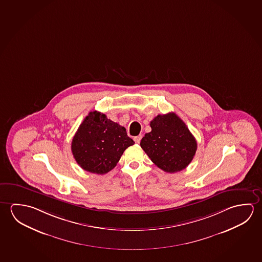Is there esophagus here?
Segmentation results:
<instances>
[{"label":"esophagus","instance_id":"obj_1","mask_svg":"<svg viewBox=\"0 0 262 262\" xmlns=\"http://www.w3.org/2000/svg\"><path fill=\"white\" fill-rule=\"evenodd\" d=\"M142 138V135H138V136H135V137L133 138V140H134V142H136V143H140Z\"/></svg>","mask_w":262,"mask_h":262}]
</instances>
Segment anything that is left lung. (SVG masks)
Instances as JSON below:
<instances>
[{
	"label": "left lung",
	"mask_w": 262,
	"mask_h": 262,
	"mask_svg": "<svg viewBox=\"0 0 262 262\" xmlns=\"http://www.w3.org/2000/svg\"><path fill=\"white\" fill-rule=\"evenodd\" d=\"M140 145L151 162L166 172H180L192 162L198 142L176 113L158 115L150 121Z\"/></svg>",
	"instance_id": "left-lung-1"
}]
</instances>
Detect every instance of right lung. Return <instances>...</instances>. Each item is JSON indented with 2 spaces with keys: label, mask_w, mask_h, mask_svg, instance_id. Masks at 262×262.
Here are the masks:
<instances>
[{
  "label": "right lung",
  "mask_w": 262,
  "mask_h": 262,
  "mask_svg": "<svg viewBox=\"0 0 262 262\" xmlns=\"http://www.w3.org/2000/svg\"><path fill=\"white\" fill-rule=\"evenodd\" d=\"M133 144L124 127L95 111L90 112L78 127L71 150L82 169L104 174L116 166L123 151Z\"/></svg>",
  "instance_id": "obj_1"
}]
</instances>
